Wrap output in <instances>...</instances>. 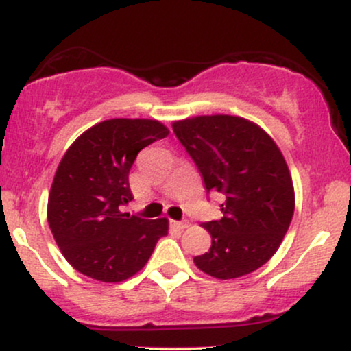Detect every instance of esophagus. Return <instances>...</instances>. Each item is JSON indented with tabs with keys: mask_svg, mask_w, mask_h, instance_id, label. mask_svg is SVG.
<instances>
[{
	"mask_svg": "<svg viewBox=\"0 0 351 351\" xmlns=\"http://www.w3.org/2000/svg\"><path fill=\"white\" fill-rule=\"evenodd\" d=\"M171 226L176 229H186L189 226L188 221H171Z\"/></svg>",
	"mask_w": 351,
	"mask_h": 351,
	"instance_id": "esophagus-1",
	"label": "esophagus"
}]
</instances>
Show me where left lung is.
<instances>
[{
    "mask_svg": "<svg viewBox=\"0 0 351 351\" xmlns=\"http://www.w3.org/2000/svg\"><path fill=\"white\" fill-rule=\"evenodd\" d=\"M206 191L223 195L221 219L208 221L211 247L196 267L216 279L256 271L276 254L295 208L287 163L261 127L241 117L201 115L173 123Z\"/></svg>",
    "mask_w": 351,
    "mask_h": 351,
    "instance_id": "8db88e82",
    "label": "left lung"
}]
</instances>
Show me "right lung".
Wrapping results in <instances>:
<instances>
[{"instance_id": "add662e5", "label": "right lung", "mask_w": 351, "mask_h": 351, "mask_svg": "<svg viewBox=\"0 0 351 351\" xmlns=\"http://www.w3.org/2000/svg\"><path fill=\"white\" fill-rule=\"evenodd\" d=\"M170 132L147 119L94 125L60 160L47 201V223L75 271L100 282H122L150 259L168 219H143L122 209L134 199L128 173L145 147Z\"/></svg>"}]
</instances>
